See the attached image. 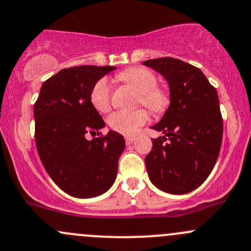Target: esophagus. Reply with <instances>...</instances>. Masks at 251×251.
Wrapping results in <instances>:
<instances>
[{
    "label": "esophagus",
    "mask_w": 251,
    "mask_h": 251,
    "mask_svg": "<svg viewBox=\"0 0 251 251\" xmlns=\"http://www.w3.org/2000/svg\"><path fill=\"white\" fill-rule=\"evenodd\" d=\"M133 141H134V137H132V136H127V137H125V142H126V144H131V143H132Z\"/></svg>",
    "instance_id": "obj_1"
}]
</instances>
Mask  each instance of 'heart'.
Segmentation results:
<instances>
[{
  "label": "heart",
  "instance_id": "obj_1",
  "mask_svg": "<svg viewBox=\"0 0 251 251\" xmlns=\"http://www.w3.org/2000/svg\"><path fill=\"white\" fill-rule=\"evenodd\" d=\"M117 79L125 83L138 92L136 103L143 104L152 113H163L171 104V94L165 86L157 84V78L151 70L142 66L130 67L117 75ZM90 102L96 110L105 113L110 109L112 89L108 79L101 78L92 85L90 90ZM149 120V113L144 108L134 110H118L110 114L108 124L115 132L123 134H134L141 126Z\"/></svg>",
  "mask_w": 251,
  "mask_h": 251
}]
</instances>
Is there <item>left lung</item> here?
<instances>
[{"instance_id":"1","label":"left lung","mask_w":251,"mask_h":251,"mask_svg":"<svg viewBox=\"0 0 251 251\" xmlns=\"http://www.w3.org/2000/svg\"><path fill=\"white\" fill-rule=\"evenodd\" d=\"M170 84L171 104L152 126L166 136L152 139L146 156L156 188L174 195L192 191L208 178L220 152L223 117L216 89L200 68L173 57L147 60Z\"/></svg>"}]
</instances>
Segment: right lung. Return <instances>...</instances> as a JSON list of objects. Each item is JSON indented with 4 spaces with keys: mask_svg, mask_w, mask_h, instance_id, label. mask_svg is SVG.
<instances>
[{
    "mask_svg": "<svg viewBox=\"0 0 251 251\" xmlns=\"http://www.w3.org/2000/svg\"><path fill=\"white\" fill-rule=\"evenodd\" d=\"M112 66H75L47 79L33 107L35 141L39 159L54 183L66 194L90 199L114 183L118 161L125 149L120 133L100 134L104 121L90 102L95 83Z\"/></svg>",
    "mask_w": 251,
    "mask_h": 251,
    "instance_id": "obj_1",
    "label": "right lung"
}]
</instances>
